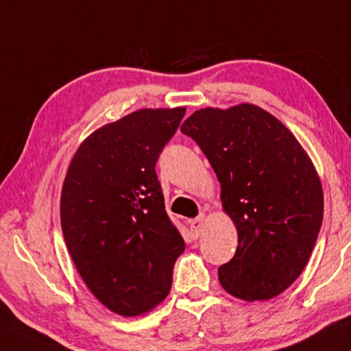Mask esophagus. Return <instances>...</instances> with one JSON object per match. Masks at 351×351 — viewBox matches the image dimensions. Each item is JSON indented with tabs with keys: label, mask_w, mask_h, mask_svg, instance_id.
<instances>
[{
	"label": "esophagus",
	"mask_w": 351,
	"mask_h": 351,
	"mask_svg": "<svg viewBox=\"0 0 351 351\" xmlns=\"http://www.w3.org/2000/svg\"><path fill=\"white\" fill-rule=\"evenodd\" d=\"M203 220H204V214H201L196 219L190 220V230H191V234H193V238H198L201 234V228H203Z\"/></svg>",
	"instance_id": "34e87169"
}]
</instances>
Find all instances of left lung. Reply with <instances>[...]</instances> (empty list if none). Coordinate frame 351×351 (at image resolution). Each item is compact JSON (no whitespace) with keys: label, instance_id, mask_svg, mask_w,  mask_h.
I'll list each match as a JSON object with an SVG mask.
<instances>
[{"label":"left lung","instance_id":"left-lung-1","mask_svg":"<svg viewBox=\"0 0 351 351\" xmlns=\"http://www.w3.org/2000/svg\"><path fill=\"white\" fill-rule=\"evenodd\" d=\"M220 182L223 210L238 230L220 285L243 300L285 292L308 262L323 223L315 166L285 124L261 107L203 108L182 124Z\"/></svg>","mask_w":351,"mask_h":351}]
</instances>
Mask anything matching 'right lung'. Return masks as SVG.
<instances>
[{
    "label": "right lung",
    "instance_id": "1",
    "mask_svg": "<svg viewBox=\"0 0 351 351\" xmlns=\"http://www.w3.org/2000/svg\"><path fill=\"white\" fill-rule=\"evenodd\" d=\"M185 108H143L97 129L70 162L60 223L89 291L121 316L166 299L185 243L167 217L155 166Z\"/></svg>",
    "mask_w": 351,
    "mask_h": 351
}]
</instances>
